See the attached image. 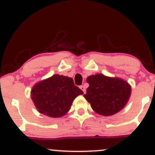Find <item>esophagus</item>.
<instances>
[{
	"label": "esophagus",
	"instance_id": "1",
	"mask_svg": "<svg viewBox=\"0 0 155 155\" xmlns=\"http://www.w3.org/2000/svg\"><path fill=\"white\" fill-rule=\"evenodd\" d=\"M80 88H81V90H82V91H83V93H86V88H85V86H80Z\"/></svg>",
	"mask_w": 155,
	"mask_h": 155
}]
</instances>
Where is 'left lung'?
<instances>
[{
    "label": "left lung",
    "instance_id": "obj_1",
    "mask_svg": "<svg viewBox=\"0 0 155 155\" xmlns=\"http://www.w3.org/2000/svg\"><path fill=\"white\" fill-rule=\"evenodd\" d=\"M86 81L89 86L83 97L100 115L110 116L117 114L129 100L131 86L124 80L96 74L88 76Z\"/></svg>",
    "mask_w": 155,
    "mask_h": 155
}]
</instances>
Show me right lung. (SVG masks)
<instances>
[{
    "label": "right lung",
    "instance_id": "obj_1",
    "mask_svg": "<svg viewBox=\"0 0 155 155\" xmlns=\"http://www.w3.org/2000/svg\"><path fill=\"white\" fill-rule=\"evenodd\" d=\"M31 94L39 113L52 118H60L66 115L73 100L83 92L74 86L72 78L57 74L36 83Z\"/></svg>",
    "mask_w": 155,
    "mask_h": 155
}]
</instances>
